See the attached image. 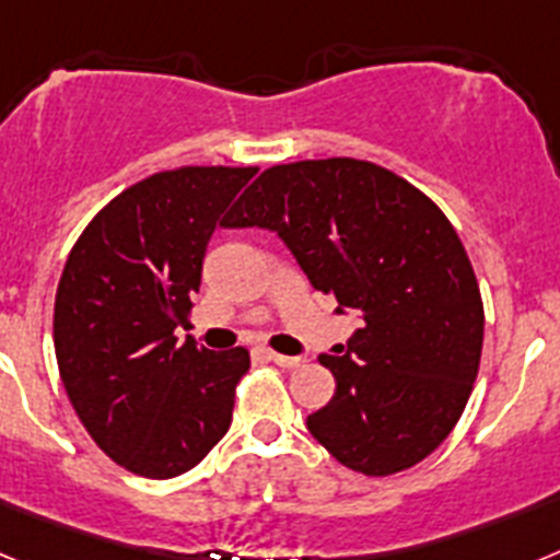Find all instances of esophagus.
Listing matches in <instances>:
<instances>
[{
    "mask_svg": "<svg viewBox=\"0 0 560 560\" xmlns=\"http://www.w3.org/2000/svg\"><path fill=\"white\" fill-rule=\"evenodd\" d=\"M266 359L275 361L277 368H285V370H294L303 364V355H283V353H275V350H266Z\"/></svg>",
    "mask_w": 560,
    "mask_h": 560,
    "instance_id": "34e87169",
    "label": "esophagus"
}]
</instances>
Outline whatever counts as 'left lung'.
<instances>
[{"label": "left lung", "instance_id": "left-lung-1", "mask_svg": "<svg viewBox=\"0 0 560 560\" xmlns=\"http://www.w3.org/2000/svg\"><path fill=\"white\" fill-rule=\"evenodd\" d=\"M226 226L277 232L339 314H361L341 355H319L336 393L308 432L368 477L427 459L468 404L485 328L477 275L443 210L387 167L334 156L264 171Z\"/></svg>", "mask_w": 560, "mask_h": 560}]
</instances>
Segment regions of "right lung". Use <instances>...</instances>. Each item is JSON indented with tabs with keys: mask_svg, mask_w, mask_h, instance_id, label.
Wrapping results in <instances>:
<instances>
[{
	"mask_svg": "<svg viewBox=\"0 0 560 560\" xmlns=\"http://www.w3.org/2000/svg\"><path fill=\"white\" fill-rule=\"evenodd\" d=\"M257 167L153 173L75 241L52 316L58 373L97 446L126 471L171 479L226 434L249 350L179 341L210 235Z\"/></svg>",
	"mask_w": 560,
	"mask_h": 560,
	"instance_id": "1",
	"label": "right lung"
}]
</instances>
